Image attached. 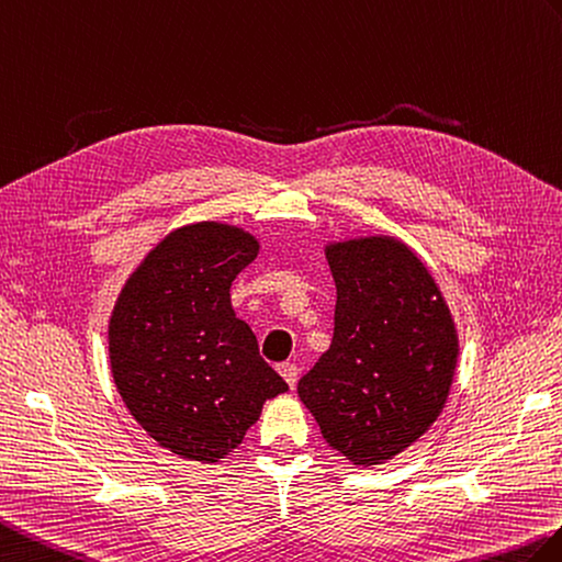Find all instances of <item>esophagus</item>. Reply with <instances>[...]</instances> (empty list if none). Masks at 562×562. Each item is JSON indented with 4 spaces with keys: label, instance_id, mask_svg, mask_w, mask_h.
<instances>
[{
    "label": "esophagus",
    "instance_id": "esophagus-1",
    "mask_svg": "<svg viewBox=\"0 0 562 562\" xmlns=\"http://www.w3.org/2000/svg\"><path fill=\"white\" fill-rule=\"evenodd\" d=\"M279 372L283 375V380L289 382L291 390H295V382H297V366H293V363H281V366H279Z\"/></svg>",
    "mask_w": 562,
    "mask_h": 562
}]
</instances>
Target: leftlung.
I'll return each instance as SVG.
<instances>
[{
    "instance_id": "8db88e82",
    "label": "left lung",
    "mask_w": 562,
    "mask_h": 562,
    "mask_svg": "<svg viewBox=\"0 0 562 562\" xmlns=\"http://www.w3.org/2000/svg\"><path fill=\"white\" fill-rule=\"evenodd\" d=\"M336 283L334 339L297 382L331 450L360 467L426 435L452 390L459 334L420 257L392 235L324 247Z\"/></svg>"
}]
</instances>
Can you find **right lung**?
<instances>
[{"label": "right lung", "instance_id": "add662e5", "mask_svg": "<svg viewBox=\"0 0 562 562\" xmlns=\"http://www.w3.org/2000/svg\"><path fill=\"white\" fill-rule=\"evenodd\" d=\"M259 240L231 223L170 231L136 267L108 324L110 370L124 406L151 438L187 461L216 464L289 384L235 317L233 279Z\"/></svg>", "mask_w": 562, "mask_h": 562}]
</instances>
